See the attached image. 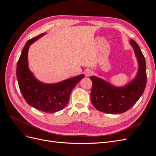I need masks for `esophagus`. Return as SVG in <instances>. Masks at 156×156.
<instances>
[{
    "label": "esophagus",
    "instance_id": "1",
    "mask_svg": "<svg viewBox=\"0 0 156 156\" xmlns=\"http://www.w3.org/2000/svg\"><path fill=\"white\" fill-rule=\"evenodd\" d=\"M85 74H86L87 76H90V75H92L93 74V72L90 69H88V70L86 71Z\"/></svg>",
    "mask_w": 156,
    "mask_h": 156
}]
</instances>
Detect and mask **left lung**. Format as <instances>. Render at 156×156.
<instances>
[{
    "label": "left lung",
    "mask_w": 156,
    "mask_h": 156,
    "mask_svg": "<svg viewBox=\"0 0 156 156\" xmlns=\"http://www.w3.org/2000/svg\"><path fill=\"white\" fill-rule=\"evenodd\" d=\"M129 43L139 62L138 73L133 81L125 87L118 88L100 78L90 77L92 81L91 102L99 111L108 114L123 113L133 107L143 95L146 84L145 58L139 45L133 40Z\"/></svg>",
    "instance_id": "left-lung-1"
}]
</instances>
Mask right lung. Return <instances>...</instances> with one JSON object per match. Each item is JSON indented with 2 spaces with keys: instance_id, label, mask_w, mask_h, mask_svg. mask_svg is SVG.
<instances>
[{
  "instance_id": "1",
  "label": "right lung",
  "mask_w": 156,
  "mask_h": 156,
  "mask_svg": "<svg viewBox=\"0 0 156 156\" xmlns=\"http://www.w3.org/2000/svg\"><path fill=\"white\" fill-rule=\"evenodd\" d=\"M44 34L42 33L27 42L17 62L16 75L19 87L27 103L37 110L53 113L63 109L68 104L71 92L84 75L51 84L37 81L28 67V50L32 43Z\"/></svg>"
}]
</instances>
